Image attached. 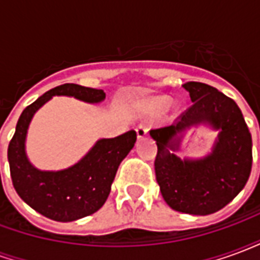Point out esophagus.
Wrapping results in <instances>:
<instances>
[{"mask_svg":"<svg viewBox=\"0 0 260 260\" xmlns=\"http://www.w3.org/2000/svg\"><path fill=\"white\" fill-rule=\"evenodd\" d=\"M147 131H149L147 125L145 124L138 125V126H136V134H138V138H139V139H145L147 135Z\"/></svg>","mask_w":260,"mask_h":260,"instance_id":"1","label":"esophagus"}]
</instances>
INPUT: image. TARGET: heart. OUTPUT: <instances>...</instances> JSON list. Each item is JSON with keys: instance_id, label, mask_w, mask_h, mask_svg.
Instances as JSON below:
<instances>
[{"instance_id": "obj_1", "label": "heart", "mask_w": 260, "mask_h": 260, "mask_svg": "<svg viewBox=\"0 0 260 260\" xmlns=\"http://www.w3.org/2000/svg\"><path fill=\"white\" fill-rule=\"evenodd\" d=\"M167 104H169V103H167V102H166V106H167Z\"/></svg>"}]
</instances>
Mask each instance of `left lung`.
I'll use <instances>...</instances> for the list:
<instances>
[{"instance_id":"obj_1","label":"left lung","mask_w":260,"mask_h":260,"mask_svg":"<svg viewBox=\"0 0 260 260\" xmlns=\"http://www.w3.org/2000/svg\"><path fill=\"white\" fill-rule=\"evenodd\" d=\"M192 106L174 124L150 131L157 145L156 180L164 201L177 212L206 216L218 212L245 186L252 169V138L240 107L216 87L186 82ZM199 123L219 131L212 153L182 160L175 156L178 134Z\"/></svg>"}]
</instances>
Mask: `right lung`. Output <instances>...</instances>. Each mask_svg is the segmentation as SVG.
Returning <instances> with one entry per match:
<instances>
[{
    "label": "right lung",
    "instance_id": "1",
    "mask_svg": "<svg viewBox=\"0 0 260 260\" xmlns=\"http://www.w3.org/2000/svg\"><path fill=\"white\" fill-rule=\"evenodd\" d=\"M53 96H69L86 103H100V89L65 83L46 91L20 114L8 146V161L15 191L31 209L55 221H74L90 216L106 203L121 161L136 142L134 129L117 138L99 139L74 166L59 171L36 169L26 156L25 142L33 115Z\"/></svg>",
    "mask_w": 260,
    "mask_h": 260
}]
</instances>
